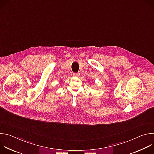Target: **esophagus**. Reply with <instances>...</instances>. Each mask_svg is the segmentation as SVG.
I'll list each match as a JSON object with an SVG mask.
<instances>
[{"label": "esophagus", "mask_w": 154, "mask_h": 154, "mask_svg": "<svg viewBox=\"0 0 154 154\" xmlns=\"http://www.w3.org/2000/svg\"><path fill=\"white\" fill-rule=\"evenodd\" d=\"M73 75L75 76V77H79L80 75L79 73H73Z\"/></svg>", "instance_id": "esophagus-1"}]
</instances>
